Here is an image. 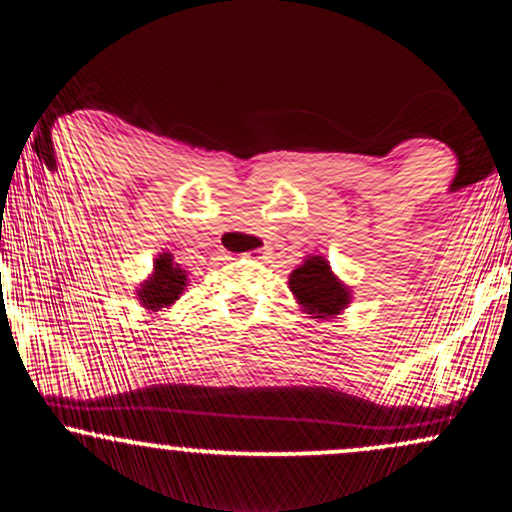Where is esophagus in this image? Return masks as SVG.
Returning a JSON list of instances; mask_svg holds the SVG:
<instances>
[{
    "mask_svg": "<svg viewBox=\"0 0 512 512\" xmlns=\"http://www.w3.org/2000/svg\"><path fill=\"white\" fill-rule=\"evenodd\" d=\"M255 248L252 250H248V252H243L245 257H250V260H260V257H264L267 255V245H264V241H260V238H255Z\"/></svg>",
    "mask_w": 512,
    "mask_h": 512,
    "instance_id": "1",
    "label": "esophagus"
}]
</instances>
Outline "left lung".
<instances>
[{
  "label": "left lung",
  "mask_w": 512,
  "mask_h": 512,
  "mask_svg": "<svg viewBox=\"0 0 512 512\" xmlns=\"http://www.w3.org/2000/svg\"><path fill=\"white\" fill-rule=\"evenodd\" d=\"M290 290L309 314H316V319L340 314L349 302L347 288L333 276L331 264L323 257H309L297 267L290 274Z\"/></svg>",
  "instance_id": "left-lung-1"
}]
</instances>
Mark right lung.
Listing matches in <instances>:
<instances>
[{
    "label": "right lung",
    "mask_w": 512,
    "mask_h": 512,
    "mask_svg": "<svg viewBox=\"0 0 512 512\" xmlns=\"http://www.w3.org/2000/svg\"><path fill=\"white\" fill-rule=\"evenodd\" d=\"M186 286V274L179 269V264L172 262V255H163L155 260L153 276L141 286L139 300L146 309H160L170 307V304L181 295V290Z\"/></svg>",
    "instance_id": "1"
}]
</instances>
